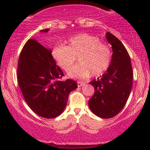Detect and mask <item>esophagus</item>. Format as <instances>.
Wrapping results in <instances>:
<instances>
[{
    "label": "esophagus",
    "mask_w": 150,
    "mask_h": 150,
    "mask_svg": "<svg viewBox=\"0 0 150 150\" xmlns=\"http://www.w3.org/2000/svg\"><path fill=\"white\" fill-rule=\"evenodd\" d=\"M77 86H78L79 87H82V85H85V82H82V81H77Z\"/></svg>",
    "instance_id": "34e87169"
}]
</instances>
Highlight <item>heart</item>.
I'll return each instance as SVG.
<instances>
[{
    "label": "heart",
    "mask_w": 150,
    "mask_h": 150,
    "mask_svg": "<svg viewBox=\"0 0 150 150\" xmlns=\"http://www.w3.org/2000/svg\"><path fill=\"white\" fill-rule=\"evenodd\" d=\"M68 46L57 44L51 54L57 64L65 71L69 70L77 60L80 63L70 70L71 77H85L99 75L106 71L111 61V51L106 43L96 36L87 33L74 35L67 41Z\"/></svg>",
    "instance_id": "1"
}]
</instances>
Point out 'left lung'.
<instances>
[{
  "label": "left lung",
  "instance_id": "1",
  "mask_svg": "<svg viewBox=\"0 0 150 150\" xmlns=\"http://www.w3.org/2000/svg\"><path fill=\"white\" fill-rule=\"evenodd\" d=\"M106 39L113 49L111 64L103 76L89 83L94 93L89 100L91 111L102 118L116 116L123 109L132 86V64L126 49L118 38L110 32Z\"/></svg>",
  "mask_w": 150,
  "mask_h": 150
}]
</instances>
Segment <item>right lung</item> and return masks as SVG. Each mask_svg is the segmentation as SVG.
<instances>
[{
    "mask_svg": "<svg viewBox=\"0 0 150 150\" xmlns=\"http://www.w3.org/2000/svg\"><path fill=\"white\" fill-rule=\"evenodd\" d=\"M17 76L27 104L38 116L46 118L59 116L70 93L77 87L75 80H62L64 74L56 65L51 50L34 39H29L22 48Z\"/></svg>",
    "mask_w": 150,
    "mask_h": 150,
    "instance_id": "right-lung-1",
    "label": "right lung"
}]
</instances>
